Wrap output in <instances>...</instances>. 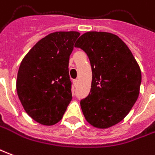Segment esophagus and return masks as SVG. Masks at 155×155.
Here are the masks:
<instances>
[{"label": "esophagus", "instance_id": "1", "mask_svg": "<svg viewBox=\"0 0 155 155\" xmlns=\"http://www.w3.org/2000/svg\"><path fill=\"white\" fill-rule=\"evenodd\" d=\"M73 84H74V86H76L78 84V81L77 80H74V81H73Z\"/></svg>", "mask_w": 155, "mask_h": 155}]
</instances>
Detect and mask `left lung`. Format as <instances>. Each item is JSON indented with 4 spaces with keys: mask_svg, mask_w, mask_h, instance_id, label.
<instances>
[{
    "mask_svg": "<svg viewBox=\"0 0 155 155\" xmlns=\"http://www.w3.org/2000/svg\"><path fill=\"white\" fill-rule=\"evenodd\" d=\"M88 56L92 70L91 88L81 101L85 120L98 128L121 122L136 102L141 70L126 44L115 34L87 32L75 44Z\"/></svg>",
    "mask_w": 155,
    "mask_h": 155,
    "instance_id": "left-lung-1",
    "label": "left lung"
}]
</instances>
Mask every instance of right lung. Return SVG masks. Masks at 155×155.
Here are the masks:
<instances>
[{
  "mask_svg": "<svg viewBox=\"0 0 155 155\" xmlns=\"http://www.w3.org/2000/svg\"><path fill=\"white\" fill-rule=\"evenodd\" d=\"M80 32H55L42 38L21 61L17 91L26 112L43 125L59 122L72 100L69 60Z\"/></svg>",
  "mask_w": 155,
  "mask_h": 155,
  "instance_id": "add662e5",
  "label": "right lung"
}]
</instances>
